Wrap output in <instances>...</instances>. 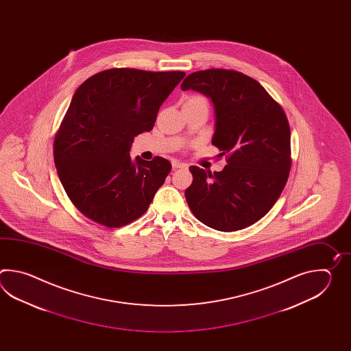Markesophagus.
I'll list each match as a JSON object with an SVG mask.
<instances>
[{
    "label": "esophagus",
    "mask_w": 351,
    "mask_h": 351,
    "mask_svg": "<svg viewBox=\"0 0 351 351\" xmlns=\"http://www.w3.org/2000/svg\"><path fill=\"white\" fill-rule=\"evenodd\" d=\"M173 169H178V168H186V163H182L179 160H173L172 162Z\"/></svg>",
    "instance_id": "34e87169"
}]
</instances>
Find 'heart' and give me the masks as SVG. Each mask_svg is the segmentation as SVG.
<instances>
[{"label":"heart","instance_id":"obj_1","mask_svg":"<svg viewBox=\"0 0 351 351\" xmlns=\"http://www.w3.org/2000/svg\"><path fill=\"white\" fill-rule=\"evenodd\" d=\"M186 103H207V100L202 95H191L186 99Z\"/></svg>","mask_w":351,"mask_h":351}]
</instances>
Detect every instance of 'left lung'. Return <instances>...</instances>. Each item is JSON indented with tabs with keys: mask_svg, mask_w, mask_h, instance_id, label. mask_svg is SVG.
Segmentation results:
<instances>
[{
	"mask_svg": "<svg viewBox=\"0 0 351 351\" xmlns=\"http://www.w3.org/2000/svg\"><path fill=\"white\" fill-rule=\"evenodd\" d=\"M182 90L208 97L216 112L212 144L226 156L222 172L189 167L184 192L194 217L217 231L260 221L282 193L291 169V134L281 105L247 75L208 69L188 75Z\"/></svg>",
	"mask_w": 351,
	"mask_h": 351,
	"instance_id": "8db88e82",
	"label": "left lung"
}]
</instances>
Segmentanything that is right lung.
<instances>
[{"label": "right lung", "mask_w": 351, "mask_h": 351, "mask_svg": "<svg viewBox=\"0 0 351 351\" xmlns=\"http://www.w3.org/2000/svg\"><path fill=\"white\" fill-rule=\"evenodd\" d=\"M183 71L114 67L75 91L53 141L60 182L93 222L119 228L142 217L172 165L165 158L130 159L134 136L150 132L160 105Z\"/></svg>", "instance_id": "add662e5"}]
</instances>
